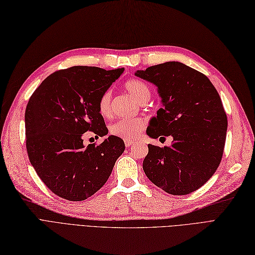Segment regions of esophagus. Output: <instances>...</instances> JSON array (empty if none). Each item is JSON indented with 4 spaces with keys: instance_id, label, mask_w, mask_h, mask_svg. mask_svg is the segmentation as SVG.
<instances>
[{
    "instance_id": "esophagus-1",
    "label": "esophagus",
    "mask_w": 255,
    "mask_h": 255,
    "mask_svg": "<svg viewBox=\"0 0 255 255\" xmlns=\"http://www.w3.org/2000/svg\"><path fill=\"white\" fill-rule=\"evenodd\" d=\"M133 144H134L133 141H129V139H125V146L127 147V148H129V147L131 145H133Z\"/></svg>"
}]
</instances>
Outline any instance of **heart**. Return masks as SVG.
Here are the masks:
<instances>
[{
	"mask_svg": "<svg viewBox=\"0 0 255 255\" xmlns=\"http://www.w3.org/2000/svg\"><path fill=\"white\" fill-rule=\"evenodd\" d=\"M125 89L131 97L141 104L145 101H148L150 97L149 87L139 79H129L125 83ZM97 107L98 111L104 118H109L111 116L110 90H107L101 95ZM145 127L146 122L142 119H123L110 126V133L114 136L133 141V139H136L142 135Z\"/></svg>",
	"mask_w": 255,
	"mask_h": 255,
	"instance_id": "heart-1",
	"label": "heart"
}]
</instances>
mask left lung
<instances>
[{"instance_id": "8db88e82", "label": "left lung", "mask_w": 255, "mask_h": 255, "mask_svg": "<svg viewBox=\"0 0 255 255\" xmlns=\"http://www.w3.org/2000/svg\"><path fill=\"white\" fill-rule=\"evenodd\" d=\"M158 87L163 108L150 121L152 138L172 136L170 146L149 144L143 169L171 195H186L214 175L223 158L228 119L215 87L204 74L178 61L136 71Z\"/></svg>"}]
</instances>
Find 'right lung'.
I'll return each instance as SVG.
<instances>
[{
	"mask_svg": "<svg viewBox=\"0 0 255 255\" xmlns=\"http://www.w3.org/2000/svg\"><path fill=\"white\" fill-rule=\"evenodd\" d=\"M77 65L56 71L30 96L25 111L26 150L42 182L57 196L81 201L110 177L124 152L121 137L109 135L100 145L84 144L87 131L108 134L97 103L124 72Z\"/></svg>",
	"mask_w": 255,
	"mask_h": 255,
	"instance_id": "obj_1",
	"label": "right lung"
}]
</instances>
